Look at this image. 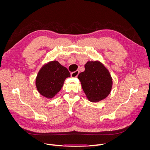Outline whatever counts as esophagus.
Instances as JSON below:
<instances>
[{
  "label": "esophagus",
  "instance_id": "obj_1",
  "mask_svg": "<svg viewBox=\"0 0 150 150\" xmlns=\"http://www.w3.org/2000/svg\"><path fill=\"white\" fill-rule=\"evenodd\" d=\"M79 73V71L78 70H77L73 72H72V73L71 74V76L72 78H76V77L78 76Z\"/></svg>",
  "mask_w": 150,
  "mask_h": 150
}]
</instances>
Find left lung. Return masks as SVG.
I'll list each match as a JSON object with an SVG mask.
<instances>
[{"label": "left lung", "mask_w": 150, "mask_h": 150, "mask_svg": "<svg viewBox=\"0 0 150 150\" xmlns=\"http://www.w3.org/2000/svg\"><path fill=\"white\" fill-rule=\"evenodd\" d=\"M84 67L85 71L79 74L78 78L88 100L96 103L105 99L112 89L110 72L98 61L87 62Z\"/></svg>", "instance_id": "8db88e82"}]
</instances>
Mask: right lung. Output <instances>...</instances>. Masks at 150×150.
Returning <instances> with one entry per match:
<instances>
[{"label": "right lung", "mask_w": 150, "mask_h": 150, "mask_svg": "<svg viewBox=\"0 0 150 150\" xmlns=\"http://www.w3.org/2000/svg\"><path fill=\"white\" fill-rule=\"evenodd\" d=\"M71 74L66 67L57 61L44 64L35 79L38 92L48 99L52 98L61 89L65 79Z\"/></svg>", "instance_id": "right-lung-1"}]
</instances>
